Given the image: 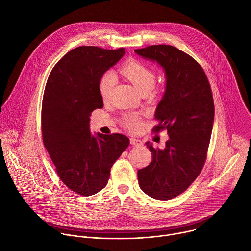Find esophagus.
<instances>
[{
    "label": "esophagus",
    "mask_w": 251,
    "mask_h": 251,
    "mask_svg": "<svg viewBox=\"0 0 251 251\" xmlns=\"http://www.w3.org/2000/svg\"><path fill=\"white\" fill-rule=\"evenodd\" d=\"M130 143H131V145H133V146H138V147L143 146V142H142V140H140V139L130 138Z\"/></svg>",
    "instance_id": "esophagus-1"
}]
</instances>
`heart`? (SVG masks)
<instances>
[{"mask_svg": "<svg viewBox=\"0 0 251 251\" xmlns=\"http://www.w3.org/2000/svg\"><path fill=\"white\" fill-rule=\"evenodd\" d=\"M120 73L127 77L143 94H146L152 90L156 83V75L154 69L137 59H130L125 62L120 67ZM115 84L116 76L111 71H107V73L101 75L98 82V89L100 96L104 101L110 98ZM122 124L131 131L139 130L142 125L141 118L136 113L124 115L122 118Z\"/></svg>", "mask_w": 251, "mask_h": 251, "instance_id": "b5f03b06", "label": "heart"}]
</instances>
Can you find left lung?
<instances>
[{
    "instance_id": "obj_1",
    "label": "left lung",
    "mask_w": 251,
    "mask_h": 251,
    "mask_svg": "<svg viewBox=\"0 0 251 251\" xmlns=\"http://www.w3.org/2000/svg\"><path fill=\"white\" fill-rule=\"evenodd\" d=\"M142 57L157 61L165 70L166 91L158 104L154 133L167 130L166 147L155 149L152 162L138 171L141 190L161 201L184 193L198 177L206 160L214 118L209 82L200 63L172 46L135 50Z\"/></svg>"
}]
</instances>
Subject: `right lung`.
Segmentation results:
<instances>
[{"instance_id": "right-lung-1", "label": "right lung", "mask_w": 251, "mask_h": 251, "mask_svg": "<svg viewBox=\"0 0 251 251\" xmlns=\"http://www.w3.org/2000/svg\"><path fill=\"white\" fill-rule=\"evenodd\" d=\"M125 49L78 47L53 66L42 105V135L61 182L88 197L108 183L115 161L130 144L122 134L93 136L91 113L103 107L98 89L101 75L124 55Z\"/></svg>"}]
</instances>
